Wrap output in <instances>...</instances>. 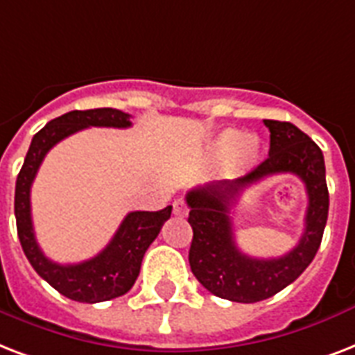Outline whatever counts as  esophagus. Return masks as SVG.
<instances>
[{
	"mask_svg": "<svg viewBox=\"0 0 355 355\" xmlns=\"http://www.w3.org/2000/svg\"><path fill=\"white\" fill-rule=\"evenodd\" d=\"M189 213V207H187V203L183 200H175L174 202V215L178 216H187Z\"/></svg>",
	"mask_w": 355,
	"mask_h": 355,
	"instance_id": "obj_1",
	"label": "esophagus"
}]
</instances>
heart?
<instances>
[{"label": "heart", "instance_id": "obj_1", "mask_svg": "<svg viewBox=\"0 0 355 355\" xmlns=\"http://www.w3.org/2000/svg\"><path fill=\"white\" fill-rule=\"evenodd\" d=\"M211 152L218 159L232 155V159H230L232 170L243 172V170L250 168L257 161V155H259V140L255 139L254 135L243 137L241 131H237V129H224L216 137L215 142H213Z\"/></svg>", "mask_w": 355, "mask_h": 355}]
</instances>
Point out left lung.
Segmentation results:
<instances>
[{"label": "left lung", "mask_w": 355, "mask_h": 355, "mask_svg": "<svg viewBox=\"0 0 355 355\" xmlns=\"http://www.w3.org/2000/svg\"><path fill=\"white\" fill-rule=\"evenodd\" d=\"M270 131L268 157L244 178L216 181L187 192L191 209L192 274L215 296L241 304L270 298L306 270L322 241L328 220V185L320 148L291 122L265 120ZM274 173H295L306 185V227L295 249L282 258L259 260L238 250L232 233L231 209L246 186Z\"/></svg>", "instance_id": "obj_1"}]
</instances>
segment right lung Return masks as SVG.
Returning a JSON list of instances; mask_svg holds the SVG:
<instances>
[{
    "instance_id": "right-lung-1",
    "label": "right lung",
    "mask_w": 355,
    "mask_h": 355,
    "mask_svg": "<svg viewBox=\"0 0 355 355\" xmlns=\"http://www.w3.org/2000/svg\"><path fill=\"white\" fill-rule=\"evenodd\" d=\"M128 112L103 107L70 111L48 122L31 140L15 191V215L24 254L42 279L62 296L85 304L105 302L125 295L137 282L142 257L170 218L172 205L161 211H133L122 220L111 243L92 259L59 265L48 259L35 237L31 218V185L46 153L66 137L87 128H129Z\"/></svg>"
}]
</instances>
